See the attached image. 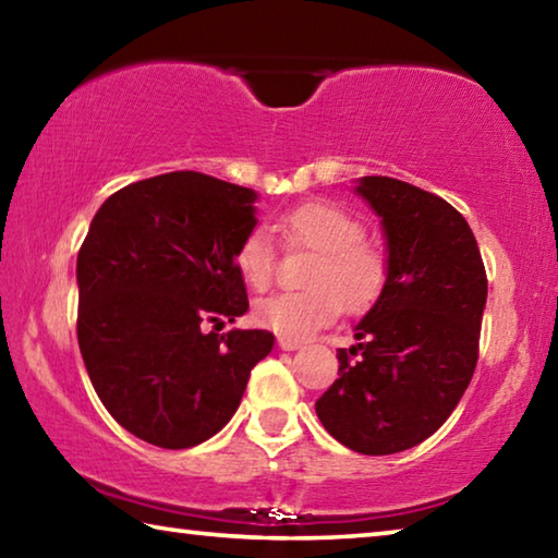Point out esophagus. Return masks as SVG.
<instances>
[{
	"label": "esophagus",
	"mask_w": 558,
	"mask_h": 558,
	"mask_svg": "<svg viewBox=\"0 0 558 558\" xmlns=\"http://www.w3.org/2000/svg\"><path fill=\"white\" fill-rule=\"evenodd\" d=\"M278 347H280V349H286V352H292V349H300V347H302V342H300V339H295V337H286V335H280V337H278Z\"/></svg>",
	"instance_id": "esophagus-1"
}]
</instances>
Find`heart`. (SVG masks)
Segmentation results:
<instances>
[{
    "label": "heart",
    "instance_id": "1",
    "mask_svg": "<svg viewBox=\"0 0 558 558\" xmlns=\"http://www.w3.org/2000/svg\"><path fill=\"white\" fill-rule=\"evenodd\" d=\"M276 229L290 251H313L307 290L280 292L256 305V323L286 337H307L349 313H362L381 295L389 278L386 253L366 241L364 223L332 202H305L278 216ZM235 270L253 290L276 276V245L266 229H251L235 245Z\"/></svg>",
    "mask_w": 558,
    "mask_h": 558
}]
</instances>
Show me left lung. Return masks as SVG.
Segmentation results:
<instances>
[{
  "label": "left lung",
  "instance_id": "8db88e82",
  "mask_svg": "<svg viewBox=\"0 0 558 558\" xmlns=\"http://www.w3.org/2000/svg\"><path fill=\"white\" fill-rule=\"evenodd\" d=\"M356 192L381 216L389 278L339 349V379L315 411L342 446L391 456L433 436L465 393L480 354L485 263L462 214L440 196L391 177Z\"/></svg>",
  "mask_w": 558,
  "mask_h": 558
}]
</instances>
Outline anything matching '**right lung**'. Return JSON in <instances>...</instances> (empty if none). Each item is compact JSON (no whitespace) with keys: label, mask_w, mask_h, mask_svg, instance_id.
<instances>
[{"label":"right lung","mask_w":558,"mask_h":558,"mask_svg":"<svg viewBox=\"0 0 558 558\" xmlns=\"http://www.w3.org/2000/svg\"><path fill=\"white\" fill-rule=\"evenodd\" d=\"M256 192L202 172L122 186L78 251V347L93 389L132 436L182 450L231 421L268 329H231L248 310L235 245Z\"/></svg>","instance_id":"1"}]
</instances>
